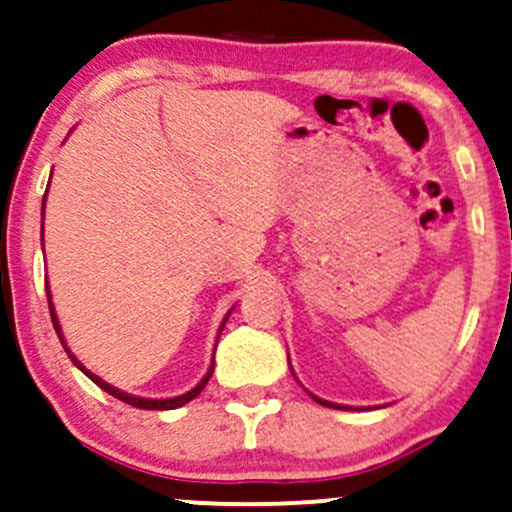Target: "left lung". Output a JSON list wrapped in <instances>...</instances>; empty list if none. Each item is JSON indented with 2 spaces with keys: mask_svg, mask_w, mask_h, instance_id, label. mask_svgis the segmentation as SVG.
Wrapping results in <instances>:
<instances>
[{
  "mask_svg": "<svg viewBox=\"0 0 512 512\" xmlns=\"http://www.w3.org/2000/svg\"><path fill=\"white\" fill-rule=\"evenodd\" d=\"M313 399H315V402H320L322 407H332V409H349V407H342V404H332V402H327V399H320V397H315V395H313Z\"/></svg>",
  "mask_w": 512,
  "mask_h": 512,
  "instance_id": "8db88e82",
  "label": "left lung"
}]
</instances>
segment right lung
Wrapping results in <instances>:
<instances>
[{"label":"right lung","instance_id":"right-lung-1","mask_svg":"<svg viewBox=\"0 0 512 512\" xmlns=\"http://www.w3.org/2000/svg\"><path fill=\"white\" fill-rule=\"evenodd\" d=\"M43 214H45V197H43ZM45 291H48V305H50V317H52V327H55V332H57V337H60V342H62V346H64V351H67L69 354V358H72L74 361V366L81 370V373H86L88 378L93 380V383H96L98 387H101V390H105L108 392V395H113L115 399H120V402H125V404H132V407H137V409H178V407H182V404H187V402H192V399H195L199 392L204 390V387H207V383H209V378H211V373H214V366L209 368V373L204 375L202 380H199V385L197 387H192L190 392H185V395H180V397H170V399H144V397H134V395H127V392H122V390H117V387H113V385H108L105 383V380H101L98 378V375H93L91 370H86V366H81V361L79 358H76L72 351L67 349V342H64V337H62V330H60V320H57V313H55V308H52V298H50V289L48 286H45ZM231 315V313H228ZM228 315L223 317V325H226V320H228ZM223 325H221V330H223ZM221 330H219V334H221Z\"/></svg>","mask_w":512,"mask_h":512}]
</instances>
